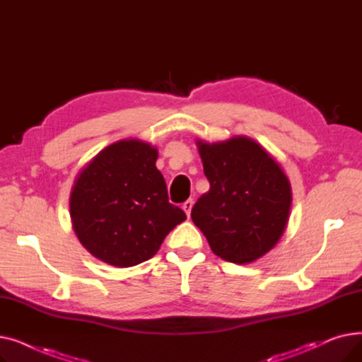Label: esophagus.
Returning <instances> with one entry per match:
<instances>
[{
  "label": "esophagus",
  "mask_w": 362,
  "mask_h": 362,
  "mask_svg": "<svg viewBox=\"0 0 362 362\" xmlns=\"http://www.w3.org/2000/svg\"><path fill=\"white\" fill-rule=\"evenodd\" d=\"M192 206H194V201L192 199H187V201H185L183 202V210H185V213H186V216L187 217H191V211H192Z\"/></svg>",
  "instance_id": "1"
}]
</instances>
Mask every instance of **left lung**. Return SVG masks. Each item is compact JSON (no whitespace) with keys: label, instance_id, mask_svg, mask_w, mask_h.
<instances>
[{"label":"left lung","instance_id":"1","mask_svg":"<svg viewBox=\"0 0 362 362\" xmlns=\"http://www.w3.org/2000/svg\"><path fill=\"white\" fill-rule=\"evenodd\" d=\"M210 191L192 208V220L220 258L248 264L267 254L286 227L292 194L279 164L255 141H198Z\"/></svg>","mask_w":362,"mask_h":362}]
</instances>
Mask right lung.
Here are the masks:
<instances>
[{"label":"right lung","mask_w":362,"mask_h":362,"mask_svg":"<svg viewBox=\"0 0 362 362\" xmlns=\"http://www.w3.org/2000/svg\"><path fill=\"white\" fill-rule=\"evenodd\" d=\"M157 157L149 144L124 139L103 149L81 171L70 195V216L93 257L116 267L141 264L186 218L182 208L168 202Z\"/></svg>","instance_id":"add662e5"}]
</instances>
